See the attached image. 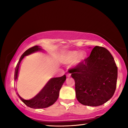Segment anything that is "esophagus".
I'll use <instances>...</instances> for the list:
<instances>
[{
  "instance_id": "obj_1",
  "label": "esophagus",
  "mask_w": 128,
  "mask_h": 128,
  "mask_svg": "<svg viewBox=\"0 0 128 128\" xmlns=\"http://www.w3.org/2000/svg\"><path fill=\"white\" fill-rule=\"evenodd\" d=\"M66 77H70V74H69V73H68V74H66Z\"/></svg>"
}]
</instances>
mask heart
<instances>
[{
    "instance_id": "1",
    "label": "heart",
    "mask_w": 128,
    "mask_h": 128,
    "mask_svg": "<svg viewBox=\"0 0 128 128\" xmlns=\"http://www.w3.org/2000/svg\"><path fill=\"white\" fill-rule=\"evenodd\" d=\"M80 54V52L77 51H70L67 52L66 55L64 56L63 60L65 63H71L74 61V60L77 59V58L78 56ZM86 57V54L84 52H82L80 54V55L78 56L77 59V62H81L84 61Z\"/></svg>"
}]
</instances>
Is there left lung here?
Returning a JSON list of instances; mask_svg holds the SVG:
<instances>
[{"label": "left lung", "instance_id": "1", "mask_svg": "<svg viewBox=\"0 0 128 128\" xmlns=\"http://www.w3.org/2000/svg\"><path fill=\"white\" fill-rule=\"evenodd\" d=\"M75 81L78 101L88 106H99L111 99L116 88L118 67L104 47L95 46L88 58L69 69Z\"/></svg>", "mask_w": 128, "mask_h": 128}]
</instances>
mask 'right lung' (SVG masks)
<instances>
[{"label":"right lung","mask_w":128,"mask_h":128,"mask_svg":"<svg viewBox=\"0 0 128 128\" xmlns=\"http://www.w3.org/2000/svg\"><path fill=\"white\" fill-rule=\"evenodd\" d=\"M42 49L40 48V46H33L28 49L21 55L20 60L17 64L16 69H15L14 75V80H16L17 78L19 65H20L21 60L24 58V56L33 53L34 52L40 51ZM66 76L65 74L62 77L52 78L50 79L46 84V85L41 90L40 92L33 98L30 99L29 100H25V99L21 98L17 92V95L20 98L21 101L25 105L30 108H35V109L47 108L52 105L57 100L58 97H59L60 88H61L62 84L66 81Z\"/></svg>","instance_id":"obj_1"}]
</instances>
